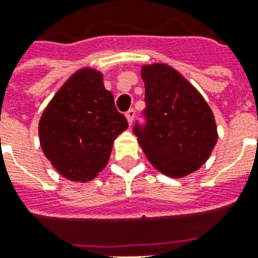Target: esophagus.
Returning <instances> with one entry per match:
<instances>
[{
    "label": "esophagus",
    "mask_w": 258,
    "mask_h": 258,
    "mask_svg": "<svg viewBox=\"0 0 258 258\" xmlns=\"http://www.w3.org/2000/svg\"><path fill=\"white\" fill-rule=\"evenodd\" d=\"M134 116H135V110H134V109H130V110H127V112H125V117H127V121H128L130 125L133 124Z\"/></svg>",
    "instance_id": "34e87169"
}]
</instances>
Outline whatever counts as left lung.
Segmentation results:
<instances>
[{
    "label": "left lung",
    "instance_id": "1",
    "mask_svg": "<svg viewBox=\"0 0 258 258\" xmlns=\"http://www.w3.org/2000/svg\"><path fill=\"white\" fill-rule=\"evenodd\" d=\"M146 107L137 121L148 160L171 178H181L205 164L217 142L216 120L194 85L167 64L142 68Z\"/></svg>",
    "mask_w": 258,
    "mask_h": 258
}]
</instances>
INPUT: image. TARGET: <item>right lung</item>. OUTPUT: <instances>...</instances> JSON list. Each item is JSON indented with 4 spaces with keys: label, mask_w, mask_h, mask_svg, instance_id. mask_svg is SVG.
Returning <instances> with one entry per match:
<instances>
[{
    "label": "right lung",
    "mask_w": 258,
    "mask_h": 258,
    "mask_svg": "<svg viewBox=\"0 0 258 258\" xmlns=\"http://www.w3.org/2000/svg\"><path fill=\"white\" fill-rule=\"evenodd\" d=\"M128 127L94 69L74 73L55 94L38 124L44 155L64 178L90 181L107 164L118 134Z\"/></svg>",
    "instance_id": "obj_1"
}]
</instances>
